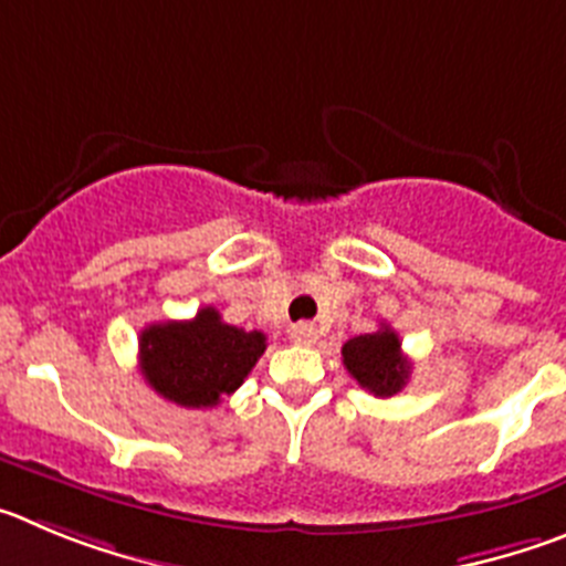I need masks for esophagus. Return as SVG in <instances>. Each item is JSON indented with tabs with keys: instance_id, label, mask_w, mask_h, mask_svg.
Here are the masks:
<instances>
[{
	"instance_id": "1",
	"label": "esophagus",
	"mask_w": 566,
	"mask_h": 566,
	"mask_svg": "<svg viewBox=\"0 0 566 566\" xmlns=\"http://www.w3.org/2000/svg\"><path fill=\"white\" fill-rule=\"evenodd\" d=\"M290 338H293L295 344H315L318 329H315V324H310V321H298V324L290 327Z\"/></svg>"
}]
</instances>
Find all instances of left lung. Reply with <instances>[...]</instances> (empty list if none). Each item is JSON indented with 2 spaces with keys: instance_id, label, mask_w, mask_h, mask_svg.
Masks as SVG:
<instances>
[{
  "instance_id": "obj_1",
  "label": "left lung",
  "mask_w": 566,
  "mask_h": 566,
  "mask_svg": "<svg viewBox=\"0 0 566 566\" xmlns=\"http://www.w3.org/2000/svg\"><path fill=\"white\" fill-rule=\"evenodd\" d=\"M346 371L360 384V389L375 397H391L409 380L411 364L403 358L400 338L389 324L366 335H355L340 349Z\"/></svg>"
}]
</instances>
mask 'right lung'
Wrapping results in <instances>:
<instances>
[{
	"instance_id": "1",
	"label": "right lung",
	"mask_w": 566,
	"mask_h": 566,
	"mask_svg": "<svg viewBox=\"0 0 566 566\" xmlns=\"http://www.w3.org/2000/svg\"><path fill=\"white\" fill-rule=\"evenodd\" d=\"M264 349V333L226 324L213 307H202L188 321L149 324L137 344L144 378L182 409H211L233 395Z\"/></svg>"
}]
</instances>
